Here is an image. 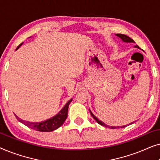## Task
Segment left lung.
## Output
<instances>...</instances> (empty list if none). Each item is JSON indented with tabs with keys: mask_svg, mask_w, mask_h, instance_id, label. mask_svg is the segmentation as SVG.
<instances>
[{
	"mask_svg": "<svg viewBox=\"0 0 160 160\" xmlns=\"http://www.w3.org/2000/svg\"><path fill=\"white\" fill-rule=\"evenodd\" d=\"M117 36H118V37H119L120 38L122 39V41H124V42H126V43H135V41L132 40V38H130V37H128V36H126V35H124V34H117ZM135 47H137V48H139L138 47V46H135ZM89 112H90V113H91V116L94 119H95V120L96 122H98V124H100V125H102V126H105V127H110V126H108L106 124H105L104 122H102V121H100V120H99L98 119L97 117H95V115L93 114L91 112V111L89 110ZM132 123H130V124H132ZM125 127H127V125H124V126H119V127H112V126H111L110 128H111V129H115V128H125Z\"/></svg>",
	"mask_w": 160,
	"mask_h": 160,
	"instance_id": "1",
	"label": "left lung"
}]
</instances>
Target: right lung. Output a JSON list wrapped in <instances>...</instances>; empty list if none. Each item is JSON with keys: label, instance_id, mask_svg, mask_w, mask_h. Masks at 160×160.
Here are the masks:
<instances>
[{"label": "right lung", "instance_id": "add662e5", "mask_svg": "<svg viewBox=\"0 0 160 160\" xmlns=\"http://www.w3.org/2000/svg\"><path fill=\"white\" fill-rule=\"evenodd\" d=\"M22 44V43L17 48V49ZM72 98L65 105V106L59 111L58 114L54 116V117H52L51 119H49L46 121L41 122H28V121H24V120L19 119L17 116L15 114V117L18 120L19 122H20L21 123L25 124V125L28 126V128L33 129L37 131H40V132H51V131L55 130L57 129L60 128V126L62 125V124L64 123V122L66 119L68 117V106L69 104L71 103L72 101Z\"/></svg>", "mask_w": 160, "mask_h": 160}]
</instances>
